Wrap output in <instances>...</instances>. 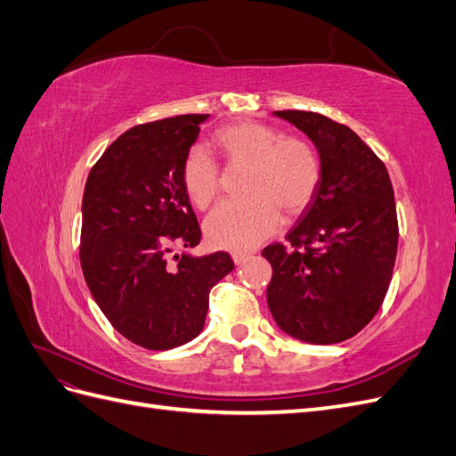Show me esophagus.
I'll use <instances>...</instances> for the list:
<instances>
[{
	"label": "esophagus",
	"mask_w": 456,
	"mask_h": 456,
	"mask_svg": "<svg viewBox=\"0 0 456 456\" xmlns=\"http://www.w3.org/2000/svg\"><path fill=\"white\" fill-rule=\"evenodd\" d=\"M232 258H233V262H236V265L240 266V265H243V262H245L247 258H249V255H247V253H233Z\"/></svg>",
	"instance_id": "obj_1"
}]
</instances>
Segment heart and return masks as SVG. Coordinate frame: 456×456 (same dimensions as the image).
<instances>
[{"mask_svg": "<svg viewBox=\"0 0 456 456\" xmlns=\"http://www.w3.org/2000/svg\"><path fill=\"white\" fill-rule=\"evenodd\" d=\"M213 142L228 163H249L243 200L220 203L205 220V238L233 253L255 249L278 230L281 213L297 215L314 200L323 165L317 148L298 134L260 121H238L220 127ZM181 181L188 200L209 207L220 190V169L201 146L183 159Z\"/></svg>", "mask_w": 456, "mask_h": 456, "instance_id": "b5f03b06", "label": "heart"}]
</instances>
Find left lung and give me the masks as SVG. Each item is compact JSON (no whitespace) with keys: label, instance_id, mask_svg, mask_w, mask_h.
<instances>
[{"label":"left lung","instance_id":"1","mask_svg":"<svg viewBox=\"0 0 456 456\" xmlns=\"http://www.w3.org/2000/svg\"><path fill=\"white\" fill-rule=\"evenodd\" d=\"M308 134L323 175L314 200L272 243L268 308L281 330L310 344L352 338L377 315L397 255V213L382 159L350 127L300 110L273 112Z\"/></svg>","mask_w":456,"mask_h":456}]
</instances>
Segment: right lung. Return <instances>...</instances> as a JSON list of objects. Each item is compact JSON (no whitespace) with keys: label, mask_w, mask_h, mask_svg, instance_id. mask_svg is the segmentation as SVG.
Here are the masks:
<instances>
[{"label":"right lung","mask_w":456,"mask_h":456,"mask_svg":"<svg viewBox=\"0 0 456 456\" xmlns=\"http://www.w3.org/2000/svg\"><path fill=\"white\" fill-rule=\"evenodd\" d=\"M207 118L175 116L126 131L86 183L81 270L108 322L146 350L196 338L209 291L233 270L223 251L171 256L175 247H196L201 240L181 167Z\"/></svg>","instance_id":"right-lung-1"}]
</instances>
